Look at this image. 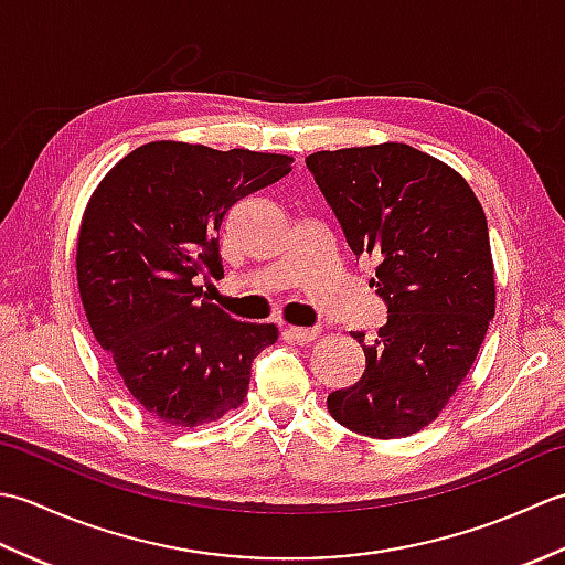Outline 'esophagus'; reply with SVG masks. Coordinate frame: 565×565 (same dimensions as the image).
Wrapping results in <instances>:
<instances>
[{"label":"esophagus","instance_id":"34e87169","mask_svg":"<svg viewBox=\"0 0 565 565\" xmlns=\"http://www.w3.org/2000/svg\"><path fill=\"white\" fill-rule=\"evenodd\" d=\"M286 332H289V338L296 344H308V342H313L318 338L320 330L318 328H289Z\"/></svg>","mask_w":565,"mask_h":565}]
</instances>
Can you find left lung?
Wrapping results in <instances>:
<instances>
[{
	"label": "left lung",
	"mask_w": 565,
	"mask_h": 565,
	"mask_svg": "<svg viewBox=\"0 0 565 565\" xmlns=\"http://www.w3.org/2000/svg\"><path fill=\"white\" fill-rule=\"evenodd\" d=\"M306 167L356 259H376L388 308L374 344L352 332L366 369L328 411L356 435L407 437L461 386L495 316L486 213L461 174L403 142L322 150Z\"/></svg>",
	"instance_id": "left-lung-1"
}]
</instances>
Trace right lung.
Wrapping results in <instances>:
<instances>
[{
  "instance_id": "1",
  "label": "right lung",
  "mask_w": 565,
  "mask_h": 565,
  "mask_svg": "<svg viewBox=\"0 0 565 565\" xmlns=\"http://www.w3.org/2000/svg\"><path fill=\"white\" fill-rule=\"evenodd\" d=\"M291 162L158 140L126 154L87 203L77 239L84 313L130 395L167 425L196 427L237 407L255 356L279 338L209 303L196 284L223 276L225 213Z\"/></svg>"
}]
</instances>
